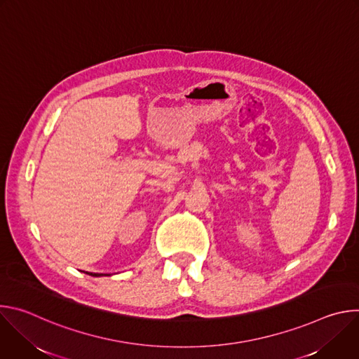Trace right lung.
Wrapping results in <instances>:
<instances>
[{
	"mask_svg": "<svg viewBox=\"0 0 359 359\" xmlns=\"http://www.w3.org/2000/svg\"><path fill=\"white\" fill-rule=\"evenodd\" d=\"M92 277H100V276H111V274H99V273H88Z\"/></svg>",
	"mask_w": 359,
	"mask_h": 359,
	"instance_id": "right-lung-1",
	"label": "right lung"
}]
</instances>
